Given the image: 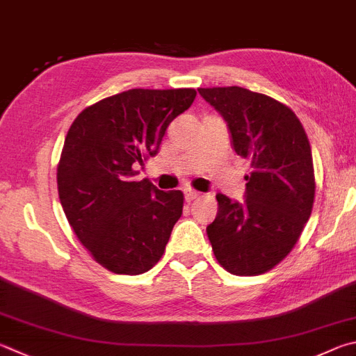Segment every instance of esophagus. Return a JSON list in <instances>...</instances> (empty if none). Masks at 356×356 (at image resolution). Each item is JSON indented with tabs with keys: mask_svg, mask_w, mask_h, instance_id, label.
<instances>
[{
	"mask_svg": "<svg viewBox=\"0 0 356 356\" xmlns=\"http://www.w3.org/2000/svg\"><path fill=\"white\" fill-rule=\"evenodd\" d=\"M199 197H200V193H199V191L191 190V188L185 190V199H186V202H193V200H196V199H199Z\"/></svg>",
	"mask_w": 356,
	"mask_h": 356,
	"instance_id": "34e87169",
	"label": "esophagus"
}]
</instances>
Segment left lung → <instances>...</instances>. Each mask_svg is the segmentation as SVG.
I'll return each instance as SVG.
<instances>
[{
	"mask_svg": "<svg viewBox=\"0 0 356 356\" xmlns=\"http://www.w3.org/2000/svg\"><path fill=\"white\" fill-rule=\"evenodd\" d=\"M227 121L235 152L250 163L245 202L218 195L207 235L218 263L234 275H260L286 258L312 216V146L283 102L241 87L197 88Z\"/></svg>",
	"mask_w": 356,
	"mask_h": 356,
	"instance_id": "obj_1",
	"label": "left lung"
}]
</instances>
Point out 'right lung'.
I'll return each mask as SVG.
<instances>
[{
	"instance_id": "add662e5",
	"label": "right lung",
	"mask_w": 356,
	"mask_h": 356,
	"mask_svg": "<svg viewBox=\"0 0 356 356\" xmlns=\"http://www.w3.org/2000/svg\"><path fill=\"white\" fill-rule=\"evenodd\" d=\"M195 88H132L83 108L67 134L57 190L77 240L115 274L156 266L182 216L184 193L160 191L135 170L156 156L170 122Z\"/></svg>"
}]
</instances>
